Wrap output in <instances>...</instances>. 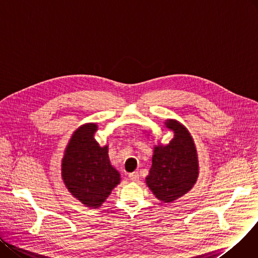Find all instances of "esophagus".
Returning <instances> with one entry per match:
<instances>
[{"label":"esophagus","mask_w":258,"mask_h":258,"mask_svg":"<svg viewBox=\"0 0 258 258\" xmlns=\"http://www.w3.org/2000/svg\"><path fill=\"white\" fill-rule=\"evenodd\" d=\"M129 178H130L132 181H138V180L140 179V174H139V172L130 173V174H129Z\"/></svg>","instance_id":"esophagus-1"}]
</instances>
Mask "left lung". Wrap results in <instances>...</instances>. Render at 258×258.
Listing matches in <instances>:
<instances>
[{"mask_svg": "<svg viewBox=\"0 0 258 258\" xmlns=\"http://www.w3.org/2000/svg\"><path fill=\"white\" fill-rule=\"evenodd\" d=\"M174 131V139L166 146L154 148L152 166L146 178L149 188L157 199L172 202L185 195L198 178V157L187 129L177 120L165 122Z\"/></svg>", "mask_w": 258, "mask_h": 258, "instance_id": "obj_1", "label": "left lung"}]
</instances>
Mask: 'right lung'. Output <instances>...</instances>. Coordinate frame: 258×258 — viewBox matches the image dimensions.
Masks as SVG:
<instances>
[{
	"mask_svg": "<svg viewBox=\"0 0 258 258\" xmlns=\"http://www.w3.org/2000/svg\"><path fill=\"white\" fill-rule=\"evenodd\" d=\"M96 124L74 133L62 159V179L72 195L88 207L97 208L119 183V173L108 157L107 146L94 139Z\"/></svg>",
	"mask_w": 258,
	"mask_h": 258,
	"instance_id": "add662e5",
	"label": "right lung"
}]
</instances>
